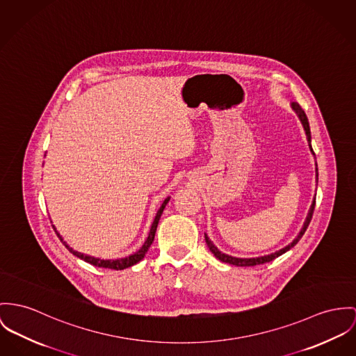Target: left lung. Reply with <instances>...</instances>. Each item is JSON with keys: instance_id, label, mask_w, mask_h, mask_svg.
<instances>
[{"instance_id": "8db88e82", "label": "left lung", "mask_w": 356, "mask_h": 356, "mask_svg": "<svg viewBox=\"0 0 356 356\" xmlns=\"http://www.w3.org/2000/svg\"><path fill=\"white\" fill-rule=\"evenodd\" d=\"M291 108L296 111V113L298 115V118H300V120H301L302 126H303V130H305V133H306L307 142H309V147H310V152H312V153H313V156H314V152H313V149H312V145H310L312 136H310V127H309V120H307V116H306L305 111L302 110L301 106H300L298 103H291ZM316 176L318 177V173H317V168H316ZM314 206H316V199L313 200V203H312V206H310V210H309V214H307L306 220H305V223H303V227H302L301 232H300V234H298V236L294 238V241H293L291 244H289V245L284 246L283 249H280V250H277V252H275V253H271V254H267V256H260V257H252V259L233 257V256H229V254H225V253H222V252L219 250L218 248L213 244V241H211V240L207 237V234H204V238H206V244H207V246L210 248L211 253H214V256H216L218 260L223 261V263H227V264H233V266H237V267H253V266H259V264H264V263L273 261L274 259L279 257L280 254L286 253V252H287V250H290L293 246H296L297 244H298V241L301 240L302 236L305 234V232H306V229H307V226H309V223H310V220H312V217H313V211H314Z\"/></svg>"}]
</instances>
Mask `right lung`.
Instances as JSON below:
<instances>
[{"mask_svg": "<svg viewBox=\"0 0 356 356\" xmlns=\"http://www.w3.org/2000/svg\"><path fill=\"white\" fill-rule=\"evenodd\" d=\"M168 202H169V197H166V199H165L164 203H163V204H161V207H160V210L157 211L156 218L153 220V225H152V227H150V233H149V236H147V238H146L145 244H143L142 248H140L138 252H136L134 254L127 256V257H124V259L103 260V259H96V257H92V256H86V254L80 253V252H77V250H74L73 248H70V246L67 245V244L63 241V238L59 236V233L56 232V229H55L54 226H53V227H54L56 236H58V237H59V240L62 241V244L70 250V253H73L74 256L80 257V259L83 260V261H86V263H89V264H92V266H95V267H100V268H111V270H116V271H118V270H124V268H129V267H131V266H134V264L139 263V261L143 259V256H145V253L147 252V249H149L150 245H152V243L154 241V236H156L157 225H159V220L161 218V214H163L165 206H166V203H168Z\"/></svg>", "mask_w": 356, "mask_h": 356, "instance_id": "right-lung-1", "label": "right lung"}]
</instances>
